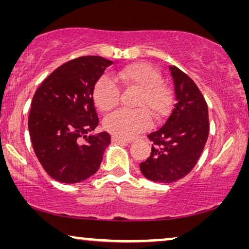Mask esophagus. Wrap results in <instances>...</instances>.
Returning <instances> with one entry per match:
<instances>
[{
  "label": "esophagus",
  "mask_w": 249,
  "mask_h": 249,
  "mask_svg": "<svg viewBox=\"0 0 249 249\" xmlns=\"http://www.w3.org/2000/svg\"><path fill=\"white\" fill-rule=\"evenodd\" d=\"M111 139H112V142H124V144H129V142H131L130 139H124V138L118 137V136H112Z\"/></svg>",
  "instance_id": "34e87169"
}]
</instances>
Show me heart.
Instances as JSON below:
<instances>
[{
  "label": "heart",
  "instance_id": "obj_1",
  "mask_svg": "<svg viewBox=\"0 0 249 249\" xmlns=\"http://www.w3.org/2000/svg\"><path fill=\"white\" fill-rule=\"evenodd\" d=\"M115 78L124 86L138 88L135 107L139 108H119L111 112L103 120L107 131L124 139L131 138L151 125L148 113L159 119L168 112L171 103L170 90L162 83L161 73L151 64L130 63L118 70ZM93 100L100 110L108 111L119 103L120 89L107 76H102L94 85Z\"/></svg>",
  "mask_w": 249,
  "mask_h": 249
}]
</instances>
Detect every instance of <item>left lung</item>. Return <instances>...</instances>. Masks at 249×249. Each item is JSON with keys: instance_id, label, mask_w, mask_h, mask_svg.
<instances>
[{"instance_id": "obj_1", "label": "left lung", "mask_w": 249, "mask_h": 249, "mask_svg": "<svg viewBox=\"0 0 249 249\" xmlns=\"http://www.w3.org/2000/svg\"><path fill=\"white\" fill-rule=\"evenodd\" d=\"M176 103L164 124L147 135L152 152L139 164L146 178L171 183L183 178L196 165L209 137V110L205 98L192 78L170 67Z\"/></svg>"}]
</instances>
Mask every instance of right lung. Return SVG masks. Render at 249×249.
<instances>
[{
  "label": "right lung",
  "instance_id": "1",
  "mask_svg": "<svg viewBox=\"0 0 249 249\" xmlns=\"http://www.w3.org/2000/svg\"><path fill=\"white\" fill-rule=\"evenodd\" d=\"M111 64L95 55L68 61L34 94L28 118L33 148L47 175L57 181L80 182L100 168L111 136L87 134L98 124L94 85Z\"/></svg>",
  "mask_w": 249,
  "mask_h": 249
}]
</instances>
